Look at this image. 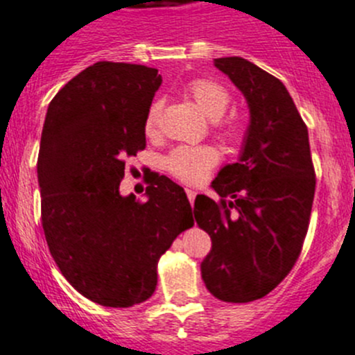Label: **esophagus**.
<instances>
[{
    "label": "esophagus",
    "instance_id": "obj_1",
    "mask_svg": "<svg viewBox=\"0 0 355 355\" xmlns=\"http://www.w3.org/2000/svg\"><path fill=\"white\" fill-rule=\"evenodd\" d=\"M184 191H186V196H188L189 203H191V205H193V202H195V196H196V191H195V189H191V188H186V189H184Z\"/></svg>",
    "mask_w": 355,
    "mask_h": 355
}]
</instances>
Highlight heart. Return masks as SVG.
I'll use <instances>...</instances> for the list:
<instances>
[{"label":"heart","instance_id":"b5f03b06","mask_svg":"<svg viewBox=\"0 0 355 355\" xmlns=\"http://www.w3.org/2000/svg\"><path fill=\"white\" fill-rule=\"evenodd\" d=\"M186 96L195 101L196 107L209 119L217 121L224 115L230 105V91L223 84L210 79H193L184 87ZM160 103L150 105L145 117V132L153 136L159 128ZM220 135L227 139H240L243 135V125L236 121H230L220 124ZM219 162V152L212 146H179L173 150L164 160V166L173 176L186 182H198L207 178L209 171Z\"/></svg>","mask_w":355,"mask_h":355}]
</instances>
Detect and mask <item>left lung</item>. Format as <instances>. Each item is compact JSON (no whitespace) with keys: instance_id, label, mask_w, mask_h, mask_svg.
Returning a JSON list of instances; mask_svg holds the SVG:
<instances>
[{"instance_id":"1","label":"left lung","mask_w":355,"mask_h":355,"mask_svg":"<svg viewBox=\"0 0 355 355\" xmlns=\"http://www.w3.org/2000/svg\"><path fill=\"white\" fill-rule=\"evenodd\" d=\"M250 112L240 157L212 181L220 196H196V224L212 248L202 279L224 302L268 295L292 271L307 234L315 176L309 132L285 84L241 57L214 60Z\"/></svg>"}]
</instances>
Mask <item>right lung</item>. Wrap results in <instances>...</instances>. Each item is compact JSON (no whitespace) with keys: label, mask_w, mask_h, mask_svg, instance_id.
<instances>
[{"label":"right lung","mask_w":355,"mask_h":355,"mask_svg":"<svg viewBox=\"0 0 355 355\" xmlns=\"http://www.w3.org/2000/svg\"><path fill=\"white\" fill-rule=\"evenodd\" d=\"M162 84L159 70L96 62L51 100L41 135V219L67 282L105 307L152 297L157 262L193 226L181 186L150 179L146 200L119 191L129 155L146 146L145 117Z\"/></svg>","instance_id":"1"}]
</instances>
